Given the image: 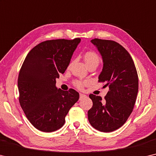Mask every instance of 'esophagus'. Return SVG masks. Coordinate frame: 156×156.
I'll return each mask as SVG.
<instances>
[{"label":"esophagus","instance_id":"esophagus-1","mask_svg":"<svg viewBox=\"0 0 156 156\" xmlns=\"http://www.w3.org/2000/svg\"><path fill=\"white\" fill-rule=\"evenodd\" d=\"M86 95H84V94H82V93H80V100H82V99H83V98H86Z\"/></svg>","mask_w":156,"mask_h":156}]
</instances>
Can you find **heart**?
Returning <instances> with one entry per match:
<instances>
[{"label":"heart","mask_w":156,"mask_h":156,"mask_svg":"<svg viewBox=\"0 0 156 156\" xmlns=\"http://www.w3.org/2000/svg\"><path fill=\"white\" fill-rule=\"evenodd\" d=\"M83 58H84L85 63H86V66L88 65L96 63L98 65L100 62V57L94 51H87L83 55ZM86 81H76L75 82V86L79 89H83V86L86 84Z\"/></svg>","instance_id":"obj_1"}]
</instances>
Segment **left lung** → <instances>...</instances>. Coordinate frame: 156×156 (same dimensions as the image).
<instances>
[{
  "instance_id": "1",
  "label": "left lung",
  "mask_w": 156,
  "mask_h": 156,
  "mask_svg": "<svg viewBox=\"0 0 156 156\" xmlns=\"http://www.w3.org/2000/svg\"><path fill=\"white\" fill-rule=\"evenodd\" d=\"M91 42L101 54L103 68L100 82L109 91L102 98L90 94L93 107L88 112L90 125L103 133L119 129L126 123L135 106L138 93V75L130 54L113 40L95 38Z\"/></svg>"
}]
</instances>
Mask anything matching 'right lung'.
Listing matches in <instances>:
<instances>
[{
    "mask_svg": "<svg viewBox=\"0 0 156 156\" xmlns=\"http://www.w3.org/2000/svg\"><path fill=\"white\" fill-rule=\"evenodd\" d=\"M80 41V38L47 40L33 47L23 61L18 77L19 100L28 121L37 130H58L78 101V92L58 89L56 80L65 73Z\"/></svg>",
    "mask_w": 156,
    "mask_h": 156,
    "instance_id": "1",
    "label": "right lung"
}]
</instances>
